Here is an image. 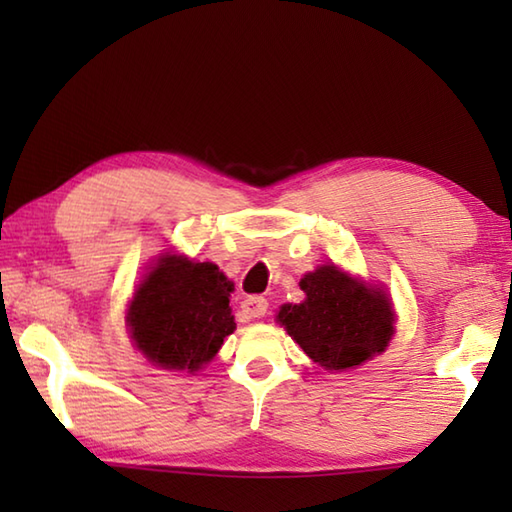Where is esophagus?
I'll return each instance as SVG.
<instances>
[{"label":"esophagus","mask_w":512,"mask_h":512,"mask_svg":"<svg viewBox=\"0 0 512 512\" xmlns=\"http://www.w3.org/2000/svg\"><path fill=\"white\" fill-rule=\"evenodd\" d=\"M242 312L248 314V317H253V319L264 317V314L268 312V301L264 297H257V295L246 297L242 301Z\"/></svg>","instance_id":"esophagus-1"}]
</instances>
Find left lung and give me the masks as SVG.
Listing matches in <instances>:
<instances>
[{"label": "left lung", "mask_w": 512, "mask_h": 512, "mask_svg": "<svg viewBox=\"0 0 512 512\" xmlns=\"http://www.w3.org/2000/svg\"><path fill=\"white\" fill-rule=\"evenodd\" d=\"M299 286L306 301L281 306L277 319L314 363L352 369L385 350L394 334V312L383 292L334 264L308 273Z\"/></svg>", "instance_id": "obj_1"}]
</instances>
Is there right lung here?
<instances>
[{
    "label": "right lung",
    "instance_id": "right-lung-1",
    "mask_svg": "<svg viewBox=\"0 0 512 512\" xmlns=\"http://www.w3.org/2000/svg\"><path fill=\"white\" fill-rule=\"evenodd\" d=\"M231 292L215 264L162 257L129 303L132 339L156 365L198 372L235 330Z\"/></svg>",
    "mask_w": 512,
    "mask_h": 512
}]
</instances>
